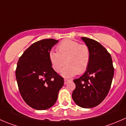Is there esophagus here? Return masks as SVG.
<instances>
[{"instance_id":"esophagus-1","label":"esophagus","mask_w":126,"mask_h":126,"mask_svg":"<svg viewBox=\"0 0 126 126\" xmlns=\"http://www.w3.org/2000/svg\"><path fill=\"white\" fill-rule=\"evenodd\" d=\"M71 80L68 79H64V84H67L68 82H70Z\"/></svg>"}]
</instances>
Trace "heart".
<instances>
[{
	"instance_id": "obj_1",
	"label": "heart",
	"mask_w": 126,
	"mask_h": 126,
	"mask_svg": "<svg viewBox=\"0 0 126 126\" xmlns=\"http://www.w3.org/2000/svg\"><path fill=\"white\" fill-rule=\"evenodd\" d=\"M57 51L49 54L52 67L56 72H63L65 77H72L76 74H82L87 69L90 61V51L86 44H80L78 41L66 39L57 46Z\"/></svg>"
}]
</instances>
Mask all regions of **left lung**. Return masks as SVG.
Listing matches in <instances>:
<instances>
[{"instance_id":"1","label":"left lung","mask_w":126,"mask_h":126,"mask_svg":"<svg viewBox=\"0 0 126 126\" xmlns=\"http://www.w3.org/2000/svg\"><path fill=\"white\" fill-rule=\"evenodd\" d=\"M90 51V61L85 73L73 80L76 88L72 93L75 103L83 108H92L105 99L110 89L114 75L111 56L97 41L82 37Z\"/></svg>"}]
</instances>
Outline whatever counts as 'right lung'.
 <instances>
[{
	"instance_id": "1",
	"label": "right lung",
	"mask_w": 126,
	"mask_h": 126,
	"mask_svg": "<svg viewBox=\"0 0 126 126\" xmlns=\"http://www.w3.org/2000/svg\"><path fill=\"white\" fill-rule=\"evenodd\" d=\"M58 41L46 39L31 45L19 58L16 77L24 101L36 110L52 107L58 99L63 78L51 67L49 54Z\"/></svg>"
}]
</instances>
